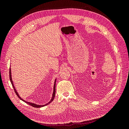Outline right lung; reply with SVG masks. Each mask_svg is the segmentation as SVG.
Returning a JSON list of instances; mask_svg holds the SVG:
<instances>
[{
  "label": "right lung",
  "instance_id": "1",
  "mask_svg": "<svg viewBox=\"0 0 129 129\" xmlns=\"http://www.w3.org/2000/svg\"><path fill=\"white\" fill-rule=\"evenodd\" d=\"M10 81H11V84H12V86H13V89H14V92H15V93H16V95H17V96L19 97V99H20L21 100H22V101H24V102H25V103H26L27 104H29V105H31V106H32L33 107H35V108H41V107H44V106H45V105H47V104H49L50 102H52V101H53V100H54V97H55V84H56V80H55V82H54V91H53V96H52V99L50 100V101H49V102L48 103H47V104H45V105H38V104H34V103H30V102H27V101H25V100H22L21 97L19 96V94L18 93V92H17V91H16V89H15V87H14V85H13V81H12V77H11V68H10Z\"/></svg>",
  "mask_w": 129,
  "mask_h": 129
}]
</instances>
